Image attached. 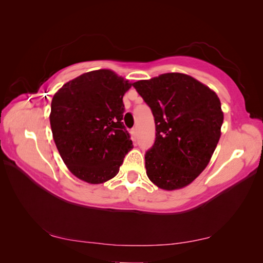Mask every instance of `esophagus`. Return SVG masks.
I'll return each instance as SVG.
<instances>
[{"label":"esophagus","instance_id":"obj_1","mask_svg":"<svg viewBox=\"0 0 263 263\" xmlns=\"http://www.w3.org/2000/svg\"><path fill=\"white\" fill-rule=\"evenodd\" d=\"M130 135H132V139L134 141H136V139H137V128H136V127L130 130Z\"/></svg>","mask_w":263,"mask_h":263}]
</instances>
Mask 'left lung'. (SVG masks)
<instances>
[{"instance_id":"obj_1","label":"left lung","mask_w":263,"mask_h":263,"mask_svg":"<svg viewBox=\"0 0 263 263\" xmlns=\"http://www.w3.org/2000/svg\"><path fill=\"white\" fill-rule=\"evenodd\" d=\"M133 85L155 117L156 139L145 155L149 180L166 191L189 185L209 164L220 138L224 114L217 94L178 72Z\"/></svg>"}]
</instances>
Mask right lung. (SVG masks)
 <instances>
[{"label":"right lung","mask_w":263,"mask_h":263,"mask_svg":"<svg viewBox=\"0 0 263 263\" xmlns=\"http://www.w3.org/2000/svg\"><path fill=\"white\" fill-rule=\"evenodd\" d=\"M132 83L110 70L86 72L63 84L51 101L54 144L70 172L100 184L114 178L134 147L122 122Z\"/></svg>","instance_id":"obj_1"}]
</instances>
